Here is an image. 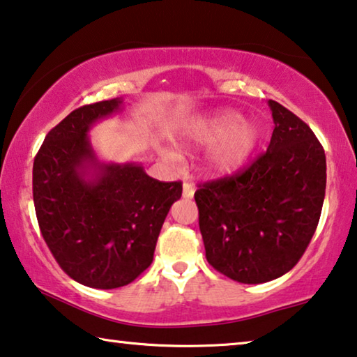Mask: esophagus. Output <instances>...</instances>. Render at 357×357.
<instances>
[{"label":"esophagus","instance_id":"obj_1","mask_svg":"<svg viewBox=\"0 0 357 357\" xmlns=\"http://www.w3.org/2000/svg\"><path fill=\"white\" fill-rule=\"evenodd\" d=\"M194 194H195L194 185L189 184V183H184V185H183V197H184V199H192Z\"/></svg>","mask_w":357,"mask_h":357}]
</instances>
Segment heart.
Here are the masks:
<instances>
[{"instance_id": "obj_1", "label": "heart", "mask_w": 357, "mask_h": 357, "mask_svg": "<svg viewBox=\"0 0 357 357\" xmlns=\"http://www.w3.org/2000/svg\"><path fill=\"white\" fill-rule=\"evenodd\" d=\"M262 132L256 122L245 121L236 111H220L192 123L184 135L185 144H213L205 158L209 173L231 174L238 172L256 152Z\"/></svg>"}]
</instances>
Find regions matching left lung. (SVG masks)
Returning <instances> with one entry per match:
<instances>
[{
  "label": "left lung",
  "mask_w": 357,
  "mask_h": 357,
  "mask_svg": "<svg viewBox=\"0 0 357 357\" xmlns=\"http://www.w3.org/2000/svg\"><path fill=\"white\" fill-rule=\"evenodd\" d=\"M268 106L275 122L268 149L195 192L206 260L245 284L280 278L301 260L326 195V154L313 130L276 101Z\"/></svg>",
  "instance_id": "left-lung-1"
}]
</instances>
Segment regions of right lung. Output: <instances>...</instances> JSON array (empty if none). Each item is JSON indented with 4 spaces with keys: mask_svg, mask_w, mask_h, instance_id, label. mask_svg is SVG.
I'll return each mask as SVG.
<instances>
[{
    "mask_svg": "<svg viewBox=\"0 0 357 357\" xmlns=\"http://www.w3.org/2000/svg\"><path fill=\"white\" fill-rule=\"evenodd\" d=\"M121 98L70 112L44 138L33 163V202L43 238L61 270L84 286L116 289L152 264L181 181L163 183L139 163H101L89 130Z\"/></svg>",
    "mask_w": 357,
    "mask_h": 357,
    "instance_id": "obj_1",
    "label": "right lung"
}]
</instances>
